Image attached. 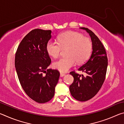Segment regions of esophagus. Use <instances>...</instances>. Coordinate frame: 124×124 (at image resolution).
Returning a JSON list of instances; mask_svg holds the SVG:
<instances>
[{"label": "esophagus", "instance_id": "34e87169", "mask_svg": "<svg viewBox=\"0 0 124 124\" xmlns=\"http://www.w3.org/2000/svg\"><path fill=\"white\" fill-rule=\"evenodd\" d=\"M64 75H65V74H64V73H60V77H64Z\"/></svg>", "mask_w": 124, "mask_h": 124}]
</instances>
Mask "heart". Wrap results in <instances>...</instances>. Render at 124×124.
Wrapping results in <instances>:
<instances>
[{
    "label": "heart",
    "instance_id": "obj_1",
    "mask_svg": "<svg viewBox=\"0 0 124 124\" xmlns=\"http://www.w3.org/2000/svg\"><path fill=\"white\" fill-rule=\"evenodd\" d=\"M58 43L50 41L47 44L46 51L52 57L56 58L60 55L62 49H67L66 56L53 63V68L61 72H67L75 63L85 62L91 54L92 43L90 39L78 32L68 31L58 37Z\"/></svg>",
    "mask_w": 124,
    "mask_h": 124
}]
</instances>
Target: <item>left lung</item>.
Segmentation results:
<instances>
[{
  "label": "left lung",
  "instance_id": "8db88e82",
  "mask_svg": "<svg viewBox=\"0 0 124 124\" xmlns=\"http://www.w3.org/2000/svg\"><path fill=\"white\" fill-rule=\"evenodd\" d=\"M80 28L89 34L92 51L89 60L78 69L85 73V76L74 71L70 73L74 78V81L70 86V90L75 99L83 102L94 97L102 87L106 78L108 58L103 45L94 33L87 28Z\"/></svg>",
  "mask_w": 124,
  "mask_h": 124
}]
</instances>
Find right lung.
Masks as SVG:
<instances>
[{"label": "right lung", "instance_id": "1", "mask_svg": "<svg viewBox=\"0 0 124 124\" xmlns=\"http://www.w3.org/2000/svg\"><path fill=\"white\" fill-rule=\"evenodd\" d=\"M51 33L40 29L31 31L22 39L15 54V66L21 85L27 95L39 103L49 101L54 97L60 77L57 70L47 69L51 59L46 45ZM44 72L46 75L44 76Z\"/></svg>", "mask_w": 124, "mask_h": 124}]
</instances>
